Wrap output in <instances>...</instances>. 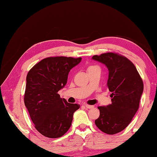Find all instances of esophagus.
Returning a JSON list of instances; mask_svg holds the SVG:
<instances>
[{
	"label": "esophagus",
	"mask_w": 157,
	"mask_h": 157,
	"mask_svg": "<svg viewBox=\"0 0 157 157\" xmlns=\"http://www.w3.org/2000/svg\"><path fill=\"white\" fill-rule=\"evenodd\" d=\"M85 107L86 108H87V109H92V108H94V106H92V105H89V104H86L85 105Z\"/></svg>",
	"instance_id": "34e87169"
}]
</instances>
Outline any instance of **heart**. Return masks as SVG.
Here are the masks:
<instances>
[{"label":"heart","instance_id":"b5f03b06","mask_svg":"<svg viewBox=\"0 0 157 157\" xmlns=\"http://www.w3.org/2000/svg\"><path fill=\"white\" fill-rule=\"evenodd\" d=\"M94 67H96V66H89V67H88V71L90 70V69H91V68H93Z\"/></svg>","mask_w":157,"mask_h":157}]
</instances>
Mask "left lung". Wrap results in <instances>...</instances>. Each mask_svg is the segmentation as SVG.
<instances>
[{
	"instance_id": "obj_1",
	"label": "left lung",
	"mask_w": 157,
	"mask_h": 157,
	"mask_svg": "<svg viewBox=\"0 0 157 157\" xmlns=\"http://www.w3.org/2000/svg\"><path fill=\"white\" fill-rule=\"evenodd\" d=\"M92 59L105 64L109 70L107 86L111 104L98 106L100 116L95 124L107 134H117L126 128L139 107L144 83L134 64L119 53L107 52Z\"/></svg>"
}]
</instances>
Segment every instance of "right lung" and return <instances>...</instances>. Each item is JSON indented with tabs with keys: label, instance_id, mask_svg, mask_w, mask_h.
<instances>
[{
	"label": "right lung",
	"instance_id": "1",
	"mask_svg": "<svg viewBox=\"0 0 157 157\" xmlns=\"http://www.w3.org/2000/svg\"><path fill=\"white\" fill-rule=\"evenodd\" d=\"M81 58L51 56L32 67L26 76L25 106L34 127L48 138H59L71 126L73 115L80 105L70 104L58 91L67 83L68 75Z\"/></svg>",
	"mask_w": 157,
	"mask_h": 157
}]
</instances>
